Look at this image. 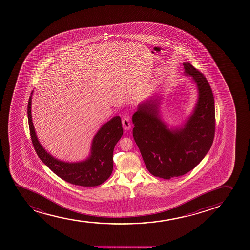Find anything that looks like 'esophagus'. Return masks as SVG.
<instances>
[{
    "mask_svg": "<svg viewBox=\"0 0 250 250\" xmlns=\"http://www.w3.org/2000/svg\"><path fill=\"white\" fill-rule=\"evenodd\" d=\"M122 124H123V127L125 128V129L129 130V129H131V123H130V121H129V119L128 117H124L122 119Z\"/></svg>",
    "mask_w": 250,
    "mask_h": 250,
    "instance_id": "esophagus-1",
    "label": "esophagus"
}]
</instances>
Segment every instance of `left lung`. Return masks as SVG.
<instances>
[{"label":"left lung","mask_w":250,"mask_h":250,"mask_svg":"<svg viewBox=\"0 0 250 250\" xmlns=\"http://www.w3.org/2000/svg\"><path fill=\"white\" fill-rule=\"evenodd\" d=\"M185 75L199 90L194 113L180 129H168L159 116L158 101L144 102L132 116L133 136L146 168L154 176L169 180L187 174L205 158L215 133L213 91L207 79L190 63H183Z\"/></svg>","instance_id":"8db88e82"}]
</instances>
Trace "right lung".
Returning a JSON list of instances; mask_svg holds the SVG:
<instances>
[{
	"label": "right lung",
	"instance_id": "1",
	"mask_svg": "<svg viewBox=\"0 0 250 250\" xmlns=\"http://www.w3.org/2000/svg\"><path fill=\"white\" fill-rule=\"evenodd\" d=\"M31 96L27 105L30 135L34 149L45 166L62 180L84 187L97 186L109 179L113 171L114 148L123 135L120 116H115L97 132L93 139L90 157L82 162L67 163L52 157L39 143L31 120Z\"/></svg>",
	"mask_w": 250,
	"mask_h": 250
}]
</instances>
